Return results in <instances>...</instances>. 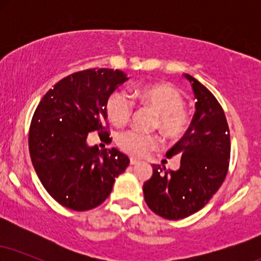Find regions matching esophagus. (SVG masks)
Wrapping results in <instances>:
<instances>
[{"instance_id":"1","label":"esophagus","mask_w":261,"mask_h":261,"mask_svg":"<svg viewBox=\"0 0 261 261\" xmlns=\"http://www.w3.org/2000/svg\"><path fill=\"white\" fill-rule=\"evenodd\" d=\"M139 163V161L136 160V158H130V164L131 166H135V164Z\"/></svg>"}]
</instances>
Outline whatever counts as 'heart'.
Wrapping results in <instances>:
<instances>
[{
  "instance_id": "obj_1",
  "label": "heart",
  "mask_w": 261,
  "mask_h": 261,
  "mask_svg": "<svg viewBox=\"0 0 261 261\" xmlns=\"http://www.w3.org/2000/svg\"><path fill=\"white\" fill-rule=\"evenodd\" d=\"M136 97L143 106L151 108L157 113L154 127L169 139H179L187 134L191 124L190 115L184 109L185 101L181 93L173 86L161 83L140 87L135 89ZM135 104L126 93H113L107 101V114L115 126H124L131 119ZM116 143L122 151L134 157H143L161 146V139L157 135L143 134L137 130L121 133Z\"/></svg>"
}]
</instances>
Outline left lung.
Wrapping results in <instances>:
<instances>
[{
    "label": "left lung",
    "instance_id": "obj_1",
    "mask_svg": "<svg viewBox=\"0 0 261 261\" xmlns=\"http://www.w3.org/2000/svg\"><path fill=\"white\" fill-rule=\"evenodd\" d=\"M195 95L196 112L190 127L166 155H179L180 168L153 166L143 184L147 206L167 220H181L201 210L216 194L228 172L230 136L226 115L214 94L185 73Z\"/></svg>",
    "mask_w": 261,
    "mask_h": 261
}]
</instances>
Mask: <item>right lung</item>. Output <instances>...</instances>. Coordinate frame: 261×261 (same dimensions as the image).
Instances as JSON below:
<instances>
[{"instance_id":"right-lung-1","label":"right lung","mask_w":261,"mask_h":261,"mask_svg":"<svg viewBox=\"0 0 261 261\" xmlns=\"http://www.w3.org/2000/svg\"><path fill=\"white\" fill-rule=\"evenodd\" d=\"M127 80L120 70L87 68L60 80L38 104L29 127V153L41 184L60 205L74 211L97 207L128 166L119 149L87 146L92 131L109 139L107 101Z\"/></svg>"}]
</instances>
